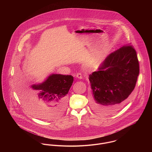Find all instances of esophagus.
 I'll list each match as a JSON object with an SVG mask.
<instances>
[{
	"label": "esophagus",
	"instance_id": "esophagus-1",
	"mask_svg": "<svg viewBox=\"0 0 152 152\" xmlns=\"http://www.w3.org/2000/svg\"><path fill=\"white\" fill-rule=\"evenodd\" d=\"M76 77L79 79H83V76H82V75L81 73H77L76 75Z\"/></svg>",
	"mask_w": 152,
	"mask_h": 152
}]
</instances>
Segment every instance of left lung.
I'll return each mask as SVG.
<instances>
[{"label":"left lung","mask_w":152,"mask_h":152,"mask_svg":"<svg viewBox=\"0 0 152 152\" xmlns=\"http://www.w3.org/2000/svg\"><path fill=\"white\" fill-rule=\"evenodd\" d=\"M139 72L136 52L132 46L109 54L97 71L89 75L94 110L108 115L122 108L135 88Z\"/></svg>","instance_id":"8db88e82"}]
</instances>
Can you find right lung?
I'll return each instance as SVG.
<instances>
[{
	"mask_svg": "<svg viewBox=\"0 0 152 152\" xmlns=\"http://www.w3.org/2000/svg\"><path fill=\"white\" fill-rule=\"evenodd\" d=\"M72 75L51 74L42 83L35 84L30 98L20 94L22 103L29 113L50 121L61 116L66 104V94L72 85Z\"/></svg>",
	"mask_w": 152,
	"mask_h": 152,
	"instance_id": "add662e5",
	"label": "right lung"
}]
</instances>
